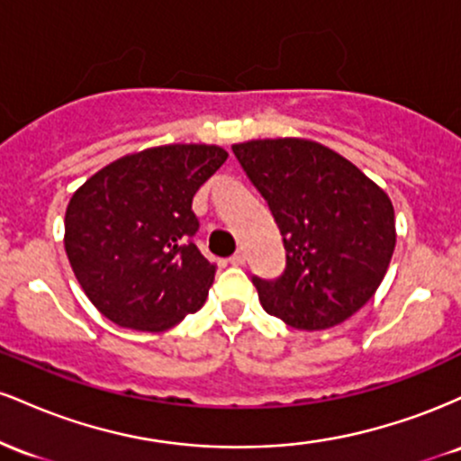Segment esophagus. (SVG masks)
Listing matches in <instances>:
<instances>
[{"label": "esophagus", "instance_id": "obj_1", "mask_svg": "<svg viewBox=\"0 0 461 461\" xmlns=\"http://www.w3.org/2000/svg\"><path fill=\"white\" fill-rule=\"evenodd\" d=\"M245 262H247V253L245 251H236L234 256L230 258V264H234V267H242Z\"/></svg>", "mask_w": 461, "mask_h": 461}]
</instances>
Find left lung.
I'll list each match as a JSON object with an SVG mask.
<instances>
[{
    "instance_id": "obj_1",
    "label": "left lung",
    "mask_w": 461,
    "mask_h": 461,
    "mask_svg": "<svg viewBox=\"0 0 461 461\" xmlns=\"http://www.w3.org/2000/svg\"><path fill=\"white\" fill-rule=\"evenodd\" d=\"M284 236L285 268L253 277L262 308L294 330L353 316L382 284L396 245L393 201L340 153L308 139L231 145Z\"/></svg>"
}]
</instances>
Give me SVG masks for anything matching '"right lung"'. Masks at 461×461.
<instances>
[{
  "instance_id": "add662e5",
  "label": "right lung",
  "mask_w": 461,
  "mask_h": 461,
  "mask_svg": "<svg viewBox=\"0 0 461 461\" xmlns=\"http://www.w3.org/2000/svg\"><path fill=\"white\" fill-rule=\"evenodd\" d=\"M227 160L219 145H162L119 158L73 193L65 251L108 321L167 331L205 303L216 267L193 242V197Z\"/></svg>"
}]
</instances>
